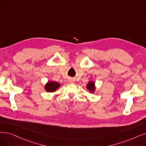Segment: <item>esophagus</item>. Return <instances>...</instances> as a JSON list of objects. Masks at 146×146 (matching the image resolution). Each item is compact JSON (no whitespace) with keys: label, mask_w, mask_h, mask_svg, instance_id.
Wrapping results in <instances>:
<instances>
[{"label":"esophagus","mask_w":146,"mask_h":146,"mask_svg":"<svg viewBox=\"0 0 146 146\" xmlns=\"http://www.w3.org/2000/svg\"><path fill=\"white\" fill-rule=\"evenodd\" d=\"M70 82H73V80H72V81H70Z\"/></svg>","instance_id":"obj_1"}]
</instances>
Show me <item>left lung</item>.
Wrapping results in <instances>:
<instances>
[{"label":"left lung","mask_w":146,"mask_h":146,"mask_svg":"<svg viewBox=\"0 0 146 146\" xmlns=\"http://www.w3.org/2000/svg\"><path fill=\"white\" fill-rule=\"evenodd\" d=\"M86 88L90 92H94L95 90H96V86H95L94 82L92 81L89 82L88 83V85H86Z\"/></svg>","instance_id":"8db88e82"}]
</instances>
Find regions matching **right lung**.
<instances>
[{
	"instance_id": "right-lung-1",
	"label": "right lung",
	"mask_w": 146,
	"mask_h": 146,
	"mask_svg": "<svg viewBox=\"0 0 146 146\" xmlns=\"http://www.w3.org/2000/svg\"><path fill=\"white\" fill-rule=\"evenodd\" d=\"M61 86V85L56 82H48L45 85V89L47 92H54Z\"/></svg>"
}]
</instances>
